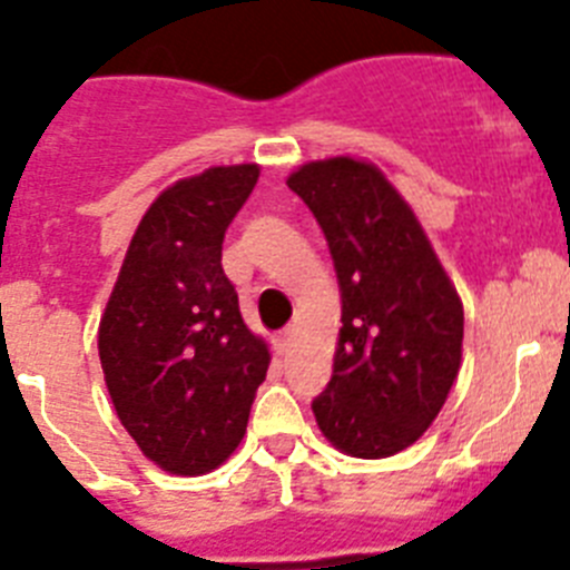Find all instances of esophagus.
<instances>
[{
	"instance_id": "34e87169",
	"label": "esophagus",
	"mask_w": 570,
	"mask_h": 570,
	"mask_svg": "<svg viewBox=\"0 0 570 570\" xmlns=\"http://www.w3.org/2000/svg\"><path fill=\"white\" fill-rule=\"evenodd\" d=\"M292 348V330H284L278 337H275V352L278 355H289Z\"/></svg>"
}]
</instances>
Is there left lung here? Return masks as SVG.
<instances>
[{
	"label": "left lung",
	"mask_w": 570,
	"mask_h": 570,
	"mask_svg": "<svg viewBox=\"0 0 570 570\" xmlns=\"http://www.w3.org/2000/svg\"><path fill=\"white\" fill-rule=\"evenodd\" d=\"M286 184L321 224L341 284L335 368L312 412L335 449L392 458L423 438L458 381L460 295L412 207L374 164L309 161Z\"/></svg>",
	"instance_id": "8db88e82"
}]
</instances>
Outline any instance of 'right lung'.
Listing matches in <instances>:
<instances>
[{
	"instance_id": "add662e5",
	"label": "right lung",
	"mask_w": 570,
	"mask_h": 570,
	"mask_svg": "<svg viewBox=\"0 0 570 570\" xmlns=\"http://www.w3.org/2000/svg\"><path fill=\"white\" fill-rule=\"evenodd\" d=\"M258 164L209 167L145 213L99 323L107 392L145 458L170 474L218 469L247 432L269 348L224 275V233Z\"/></svg>"
}]
</instances>
